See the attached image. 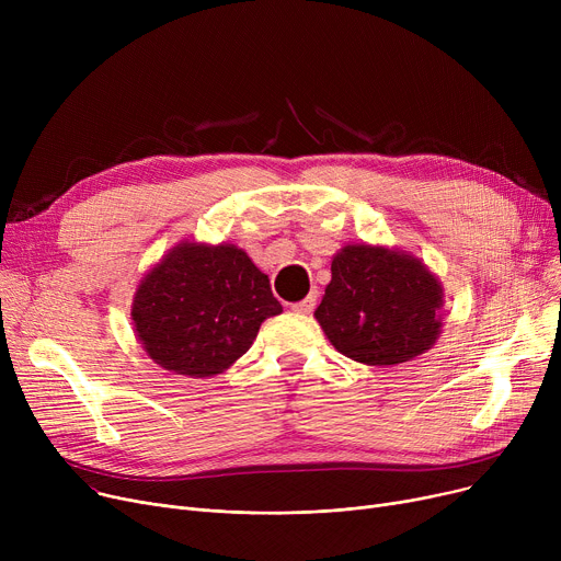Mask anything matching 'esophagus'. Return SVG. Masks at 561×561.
<instances>
[{"label":"esophagus","mask_w":561,"mask_h":561,"mask_svg":"<svg viewBox=\"0 0 561 561\" xmlns=\"http://www.w3.org/2000/svg\"><path fill=\"white\" fill-rule=\"evenodd\" d=\"M316 300H318V293L313 290V293H309V296L302 302H296L290 309L296 311V313H311L313 307H316Z\"/></svg>","instance_id":"1"}]
</instances>
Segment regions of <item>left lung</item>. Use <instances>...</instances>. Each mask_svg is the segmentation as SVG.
<instances>
[{"instance_id":"left-lung-1","label":"left lung","mask_w":561,"mask_h":561,"mask_svg":"<svg viewBox=\"0 0 561 561\" xmlns=\"http://www.w3.org/2000/svg\"><path fill=\"white\" fill-rule=\"evenodd\" d=\"M444 288L427 265L402 250L345 245L316 309L341 355L366 366H398L427 352L440 334Z\"/></svg>"}]
</instances>
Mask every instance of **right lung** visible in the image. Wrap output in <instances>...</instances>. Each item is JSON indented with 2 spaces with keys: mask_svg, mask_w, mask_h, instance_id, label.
<instances>
[{
  "mask_svg": "<svg viewBox=\"0 0 561 561\" xmlns=\"http://www.w3.org/2000/svg\"><path fill=\"white\" fill-rule=\"evenodd\" d=\"M282 313L268 275L220 243L174 245L147 273L131 320L147 357L186 377H214L250 350L261 322Z\"/></svg>",
  "mask_w": 561,
  "mask_h": 561,
  "instance_id": "add662e5",
  "label": "right lung"
}]
</instances>
